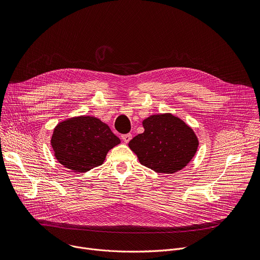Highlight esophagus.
I'll use <instances>...</instances> for the list:
<instances>
[{
	"label": "esophagus",
	"instance_id": "34e87169",
	"mask_svg": "<svg viewBox=\"0 0 260 260\" xmlns=\"http://www.w3.org/2000/svg\"><path fill=\"white\" fill-rule=\"evenodd\" d=\"M121 139H122L125 143H128V142L132 140V135H131V134H124V135H121Z\"/></svg>",
	"mask_w": 260,
	"mask_h": 260
}]
</instances>
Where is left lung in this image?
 <instances>
[{"label": "left lung", "mask_w": 260, "mask_h": 260, "mask_svg": "<svg viewBox=\"0 0 260 260\" xmlns=\"http://www.w3.org/2000/svg\"><path fill=\"white\" fill-rule=\"evenodd\" d=\"M143 126L144 133L128 143L143 166L157 173L173 174L194 156L198 138L178 117L172 114L152 115L143 121Z\"/></svg>", "instance_id": "1"}]
</instances>
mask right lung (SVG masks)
<instances>
[{"mask_svg":"<svg viewBox=\"0 0 260 260\" xmlns=\"http://www.w3.org/2000/svg\"><path fill=\"white\" fill-rule=\"evenodd\" d=\"M120 143L110 127L91 116L71 118L54 128L51 146L58 162L84 173L101 166L110 149Z\"/></svg>","mask_w":260,"mask_h":260,"instance_id":"1","label":"right lung"}]
</instances>
